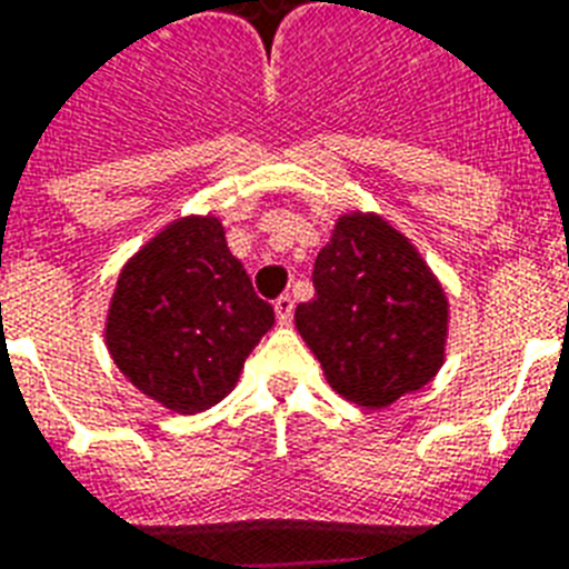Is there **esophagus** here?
Here are the masks:
<instances>
[{"mask_svg": "<svg viewBox=\"0 0 569 569\" xmlns=\"http://www.w3.org/2000/svg\"><path fill=\"white\" fill-rule=\"evenodd\" d=\"M274 313H277V322L280 325H292V313H295V301L289 295L283 298H277L274 301Z\"/></svg>", "mask_w": 569, "mask_h": 569, "instance_id": "obj_1", "label": "esophagus"}]
</instances>
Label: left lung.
<instances>
[{"label": "left lung", "mask_w": 569, "mask_h": 569, "mask_svg": "<svg viewBox=\"0 0 569 569\" xmlns=\"http://www.w3.org/2000/svg\"><path fill=\"white\" fill-rule=\"evenodd\" d=\"M295 328L342 400L390 409L448 361L450 301L406 232L379 211H342L313 266Z\"/></svg>", "instance_id": "1"}]
</instances>
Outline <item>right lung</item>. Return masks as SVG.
Instances as JSON below:
<instances>
[{
    "mask_svg": "<svg viewBox=\"0 0 569 569\" xmlns=\"http://www.w3.org/2000/svg\"><path fill=\"white\" fill-rule=\"evenodd\" d=\"M217 214H184L121 266L103 340L121 376L176 415H197L238 385L247 355L271 331Z\"/></svg>",
    "mask_w": 569,
    "mask_h": 569,
    "instance_id": "obj_1",
    "label": "right lung"
}]
</instances>
